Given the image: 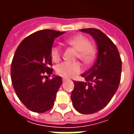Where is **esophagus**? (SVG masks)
<instances>
[{
    "mask_svg": "<svg viewBox=\"0 0 134 134\" xmlns=\"http://www.w3.org/2000/svg\"><path fill=\"white\" fill-rule=\"evenodd\" d=\"M67 80V78H62V81H63V82H66Z\"/></svg>",
    "mask_w": 134,
    "mask_h": 134,
    "instance_id": "obj_1",
    "label": "esophagus"
}]
</instances>
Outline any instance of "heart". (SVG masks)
<instances>
[{
  "mask_svg": "<svg viewBox=\"0 0 134 134\" xmlns=\"http://www.w3.org/2000/svg\"><path fill=\"white\" fill-rule=\"evenodd\" d=\"M70 46L77 51L78 58L84 63H90L93 60L95 50L90 45V41L85 36L77 35L68 38L66 41ZM61 49L58 46H54L51 49V57L54 62H58L61 57ZM56 72L59 75L66 78L73 77L82 72V66L79 62H62L56 67Z\"/></svg>",
  "mask_w": 134,
  "mask_h": 134,
  "instance_id": "heart-1",
  "label": "heart"
}]
</instances>
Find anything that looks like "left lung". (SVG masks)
I'll return each instance as SVG.
<instances>
[{
    "label": "left lung",
    "mask_w": 134,
    "mask_h": 134,
    "mask_svg": "<svg viewBox=\"0 0 134 134\" xmlns=\"http://www.w3.org/2000/svg\"><path fill=\"white\" fill-rule=\"evenodd\" d=\"M90 34L98 48L93 66L82 75L86 82H74L71 99L75 109L82 114H92L103 109L118 90L121 80V62L117 47L101 31L83 29Z\"/></svg>",
    "instance_id": "1"
}]
</instances>
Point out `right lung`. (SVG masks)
<instances>
[{"label":"right lung","mask_w":134,"mask_h":134,"mask_svg":"<svg viewBox=\"0 0 134 134\" xmlns=\"http://www.w3.org/2000/svg\"><path fill=\"white\" fill-rule=\"evenodd\" d=\"M64 34L50 29L36 31L25 38L15 52L10 67L12 84L19 100L33 112H46L54 105L62 80L54 75L48 80L44 74L52 75L51 49L54 39Z\"/></svg>","instance_id":"add662e5"}]
</instances>
